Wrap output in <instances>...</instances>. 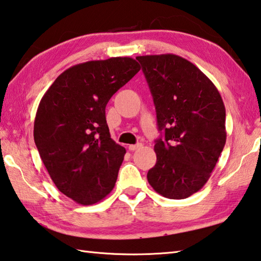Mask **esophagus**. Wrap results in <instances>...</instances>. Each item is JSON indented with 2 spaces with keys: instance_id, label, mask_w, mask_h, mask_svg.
<instances>
[{
  "instance_id": "1",
  "label": "esophagus",
  "mask_w": 261,
  "mask_h": 261,
  "mask_svg": "<svg viewBox=\"0 0 261 261\" xmlns=\"http://www.w3.org/2000/svg\"><path fill=\"white\" fill-rule=\"evenodd\" d=\"M141 147H142V144H141V143H138V144H130V145H128V149H129L130 151H135V150L140 149Z\"/></svg>"
}]
</instances>
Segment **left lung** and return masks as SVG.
Wrapping results in <instances>:
<instances>
[{
	"label": "left lung",
	"instance_id": "8db88e82",
	"mask_svg": "<svg viewBox=\"0 0 261 261\" xmlns=\"http://www.w3.org/2000/svg\"><path fill=\"white\" fill-rule=\"evenodd\" d=\"M156 107L164 138L148 172L154 191L184 199L206 184L226 144V109L213 82L177 55L138 56Z\"/></svg>",
	"mask_w": 261,
	"mask_h": 261
}]
</instances>
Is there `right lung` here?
Listing matches in <instances>:
<instances>
[{
    "label": "right lung",
    "instance_id": "right-lung-1",
    "mask_svg": "<svg viewBox=\"0 0 261 261\" xmlns=\"http://www.w3.org/2000/svg\"><path fill=\"white\" fill-rule=\"evenodd\" d=\"M141 70L130 57L77 64L41 98L34 141L57 189L81 205L111 193L126 149L111 139L105 107Z\"/></svg>",
    "mask_w": 261,
    "mask_h": 261
}]
</instances>
